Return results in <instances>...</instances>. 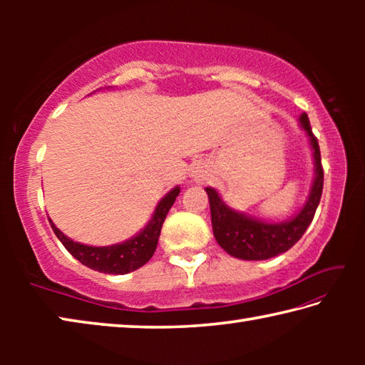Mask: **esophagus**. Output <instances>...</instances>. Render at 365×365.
Returning a JSON list of instances; mask_svg holds the SVG:
<instances>
[{"label": "esophagus", "instance_id": "34e87169", "mask_svg": "<svg viewBox=\"0 0 365 365\" xmlns=\"http://www.w3.org/2000/svg\"><path fill=\"white\" fill-rule=\"evenodd\" d=\"M191 178H193V182L196 183H206L209 180V170L205 168V165H197V168L191 172Z\"/></svg>", "mask_w": 365, "mask_h": 365}]
</instances>
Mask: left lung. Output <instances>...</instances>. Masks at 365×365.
I'll return each instance as SVG.
<instances>
[{
	"label": "left lung",
	"instance_id": "obj_1",
	"mask_svg": "<svg viewBox=\"0 0 365 365\" xmlns=\"http://www.w3.org/2000/svg\"><path fill=\"white\" fill-rule=\"evenodd\" d=\"M299 125L306 132L314 156V180L301 211L285 222H265L228 207L217 190L205 188L211 206L215 242L228 255L245 261H264L287 252L311 225L324 188V169L317 138L314 137L307 114H301Z\"/></svg>",
	"mask_w": 365,
	"mask_h": 365
}]
</instances>
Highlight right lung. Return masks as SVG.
<instances>
[{
  "mask_svg": "<svg viewBox=\"0 0 365 365\" xmlns=\"http://www.w3.org/2000/svg\"><path fill=\"white\" fill-rule=\"evenodd\" d=\"M180 193V187L172 188L163 200L158 202L151 220L148 222L143 230H140L135 237L125 242L110 245V246H88L71 240L69 237L59 230L49 219V224L53 227V232L59 238V242L64 245V248L71 255L82 262L86 267L104 272V274L123 275L128 272H133L145 265L153 257L156 251L158 240L160 235V228L165 220L169 209L175 202V197Z\"/></svg>",
  "mask_w": 365,
  "mask_h": 365,
  "instance_id": "add662e5",
  "label": "right lung"
}]
</instances>
